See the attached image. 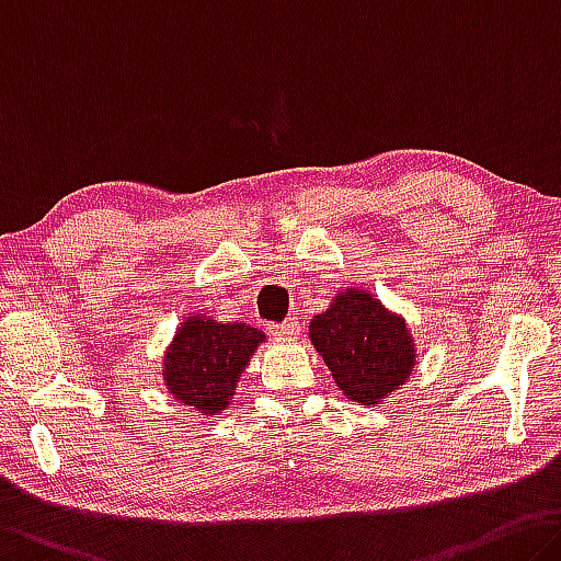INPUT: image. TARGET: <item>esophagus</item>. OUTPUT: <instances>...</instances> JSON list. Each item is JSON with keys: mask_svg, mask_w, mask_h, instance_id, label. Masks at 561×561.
<instances>
[{"mask_svg": "<svg viewBox=\"0 0 561 561\" xmlns=\"http://www.w3.org/2000/svg\"><path fill=\"white\" fill-rule=\"evenodd\" d=\"M272 334L279 336V340H295V336L299 334V322H297L295 317L284 319L282 324H274L272 327Z\"/></svg>", "mask_w": 561, "mask_h": 561, "instance_id": "1", "label": "esophagus"}]
</instances>
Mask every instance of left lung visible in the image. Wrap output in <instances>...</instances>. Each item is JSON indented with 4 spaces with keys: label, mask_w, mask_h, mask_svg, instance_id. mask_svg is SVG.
Wrapping results in <instances>:
<instances>
[{
    "label": "left lung",
    "mask_w": 561,
    "mask_h": 561,
    "mask_svg": "<svg viewBox=\"0 0 561 561\" xmlns=\"http://www.w3.org/2000/svg\"><path fill=\"white\" fill-rule=\"evenodd\" d=\"M319 357L346 399L379 404L414 371V340L407 322L364 289H344L309 322Z\"/></svg>",
    "instance_id": "left-lung-1"
}]
</instances>
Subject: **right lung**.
I'll list each match as a JSON object with an SVG mask.
<instances>
[{
    "instance_id": "1",
    "label": "right lung",
    "mask_w": 561,
    "mask_h": 561,
    "mask_svg": "<svg viewBox=\"0 0 561 561\" xmlns=\"http://www.w3.org/2000/svg\"><path fill=\"white\" fill-rule=\"evenodd\" d=\"M264 340V332L242 322L221 324L202 314L186 317L162 359L169 394L204 416L219 414Z\"/></svg>"
}]
</instances>
